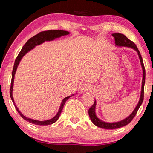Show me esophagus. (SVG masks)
Here are the masks:
<instances>
[{
	"label": "esophagus",
	"mask_w": 153,
	"mask_h": 153,
	"mask_svg": "<svg viewBox=\"0 0 153 153\" xmlns=\"http://www.w3.org/2000/svg\"><path fill=\"white\" fill-rule=\"evenodd\" d=\"M90 89V87L88 84H82L79 87V90L82 93H84L85 92L88 91Z\"/></svg>",
	"instance_id": "esophagus-1"
}]
</instances>
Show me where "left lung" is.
<instances>
[{"label": "left lung", "mask_w": 153, "mask_h": 153, "mask_svg": "<svg viewBox=\"0 0 153 153\" xmlns=\"http://www.w3.org/2000/svg\"><path fill=\"white\" fill-rule=\"evenodd\" d=\"M112 36L113 38H115V46H118V47H128L134 49V51L137 52L138 55V58L140 59V63L142 69V87H141V92H140V96L139 101L137 104L136 107L134 108L130 115L126 118L123 119V120L116 121V122H106V121H102L100 120L97 116L96 114V106H97V101L94 100V103L93 104L91 107L89 108L88 110V115L90 116V120H91L92 122L96 126L99 127L100 128L106 129H117L123 127L130 122L132 120V119L135 117L137 111L139 109L140 107L142 102H143L144 99V84H145V69L143 63V61H142V58L140 55V53L138 51V48L136 46L132 41L129 40L128 38L126 37L125 35L122 34V33H112Z\"/></svg>", "instance_id": "obj_1"}]
</instances>
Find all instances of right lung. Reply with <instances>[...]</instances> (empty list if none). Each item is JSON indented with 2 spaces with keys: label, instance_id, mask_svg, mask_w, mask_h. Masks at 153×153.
Instances as JSON below:
<instances>
[{
  "label": "right lung",
  "instance_id": "obj_1",
  "mask_svg": "<svg viewBox=\"0 0 153 153\" xmlns=\"http://www.w3.org/2000/svg\"><path fill=\"white\" fill-rule=\"evenodd\" d=\"M69 33V32H67V31L60 30H48V31H45V32H40L39 33H38V34H36V36H33L32 38H31L30 40H28L27 41V42L25 44L24 46H23V48L22 50H21L20 53H19V55H18V56H17V57L16 58V59H15L13 69V71H12L11 84V88H10V97H11L13 102L14 103L15 107V108H16V110L17 111V112L19 113V115L22 116V117L23 119H24L25 120H26L27 121H28V122L33 123V124H35V125H38V126L51 125V124H53L55 122H56V121L59 120V116H60L61 111H62V110H63V108L65 105V103L66 102L67 99H69V98H70L71 96H74V94H71V96H67V97L63 98L61 103L60 107H59V109L57 113L56 114V115L55 116V117H53L52 119H50V120H45V121H39V120H33V119L25 117V116L23 115V114L20 112V111L18 109L15 103L13 97V88L15 75V73H16L18 65H19V64L20 63L21 60L22 59V58L24 57L25 55H26L28 52H30L31 50H32V49L34 48L35 46L40 45H41V44H42L45 42H46V41L54 40H55L56 38H61V36L68 35Z\"/></svg>",
  "mask_w": 153,
  "mask_h": 153
}]
</instances>
